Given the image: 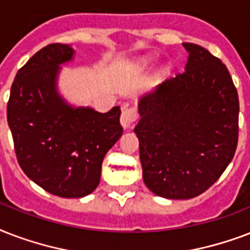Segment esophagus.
Here are the masks:
<instances>
[{"label":"esophagus","mask_w":250,"mask_h":250,"mask_svg":"<svg viewBox=\"0 0 250 250\" xmlns=\"http://www.w3.org/2000/svg\"><path fill=\"white\" fill-rule=\"evenodd\" d=\"M137 117H138V113H137V109L134 107H125L123 109L120 121L125 129H129L137 121Z\"/></svg>","instance_id":"obj_1"}]
</instances>
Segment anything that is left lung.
<instances>
[{"mask_svg": "<svg viewBox=\"0 0 250 250\" xmlns=\"http://www.w3.org/2000/svg\"><path fill=\"white\" fill-rule=\"evenodd\" d=\"M185 71L138 103L143 181L159 197L189 199L226 171L239 139V95L228 69L208 49L184 42Z\"/></svg>", "mask_w": 250, "mask_h": 250, "instance_id": "8db88e82", "label": "left lung"}]
</instances>
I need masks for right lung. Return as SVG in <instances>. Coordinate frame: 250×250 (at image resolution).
<instances>
[{
    "instance_id": "obj_1",
    "label": "right lung",
    "mask_w": 250,
    "mask_h": 250,
    "mask_svg": "<svg viewBox=\"0 0 250 250\" xmlns=\"http://www.w3.org/2000/svg\"><path fill=\"white\" fill-rule=\"evenodd\" d=\"M73 56L67 44L42 48L18 70L7 102L19 166L39 187L63 198L96 189L104 156L123 134L120 107L107 113L73 108L59 95L60 65Z\"/></svg>"
}]
</instances>
